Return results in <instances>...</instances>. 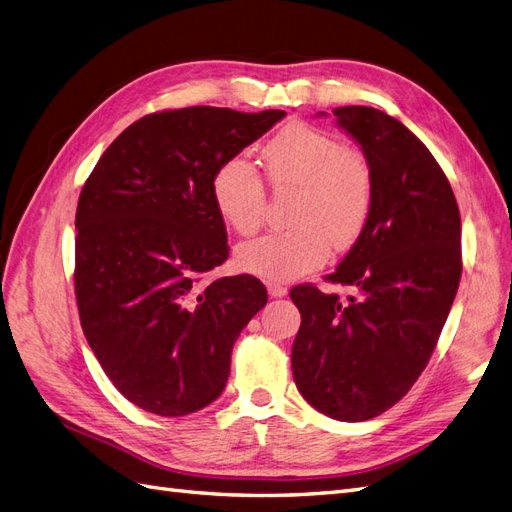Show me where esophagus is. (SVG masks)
I'll use <instances>...</instances> for the list:
<instances>
[{"mask_svg": "<svg viewBox=\"0 0 512 512\" xmlns=\"http://www.w3.org/2000/svg\"><path fill=\"white\" fill-rule=\"evenodd\" d=\"M267 290H269V294H271L273 299H282V297H286V294H288V288L284 284H277V282H269Z\"/></svg>", "mask_w": 512, "mask_h": 512, "instance_id": "esophagus-1", "label": "esophagus"}]
</instances>
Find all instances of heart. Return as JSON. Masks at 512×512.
Instances as JSON below:
<instances>
[{
	"instance_id": "obj_1",
	"label": "heart",
	"mask_w": 512,
	"mask_h": 512,
	"mask_svg": "<svg viewBox=\"0 0 512 512\" xmlns=\"http://www.w3.org/2000/svg\"><path fill=\"white\" fill-rule=\"evenodd\" d=\"M265 175L275 190L299 188L292 228L239 245L237 265L273 282L322 267L335 250H346L367 226L374 207V173L359 149L344 147L331 134L290 123L260 149ZM220 218L237 235H254L265 222L267 188L252 162L230 158L211 179Z\"/></svg>"
}]
</instances>
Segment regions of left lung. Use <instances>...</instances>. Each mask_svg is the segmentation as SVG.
<instances>
[{
    "label": "left lung",
    "instance_id": "left-lung-1",
    "mask_svg": "<svg viewBox=\"0 0 512 512\" xmlns=\"http://www.w3.org/2000/svg\"><path fill=\"white\" fill-rule=\"evenodd\" d=\"M333 113L371 166L374 207L324 277L356 297L290 290L301 312L292 376L309 406L359 423L393 408L429 363L461 280V218L444 170L404 123L369 106Z\"/></svg>",
    "mask_w": 512,
    "mask_h": 512
}]
</instances>
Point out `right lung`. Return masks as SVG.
Returning a JSON list of instances; mask_svg holds the SVG:
<instances>
[{
    "mask_svg": "<svg viewBox=\"0 0 512 512\" xmlns=\"http://www.w3.org/2000/svg\"><path fill=\"white\" fill-rule=\"evenodd\" d=\"M284 115L151 113L115 138L85 181L76 305L104 374L134 406L183 416L222 395L232 346L267 305V288L254 275L203 284L230 252L211 179Z\"/></svg>",
    "mask_w": 512,
    "mask_h": 512,
    "instance_id": "obj_1",
    "label": "right lung"
}]
</instances>
